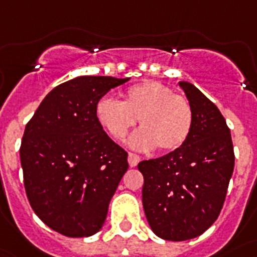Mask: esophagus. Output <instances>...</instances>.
I'll return each instance as SVG.
<instances>
[{"instance_id": "obj_1", "label": "esophagus", "mask_w": 257, "mask_h": 257, "mask_svg": "<svg viewBox=\"0 0 257 257\" xmlns=\"http://www.w3.org/2000/svg\"><path fill=\"white\" fill-rule=\"evenodd\" d=\"M140 162H141V156H138L137 154L129 153V155H128L129 166H131V167H136Z\"/></svg>"}]
</instances>
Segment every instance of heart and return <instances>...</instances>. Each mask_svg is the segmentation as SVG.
<instances>
[{
	"label": "heart",
	"mask_w": 257,
	"mask_h": 257,
	"mask_svg": "<svg viewBox=\"0 0 257 257\" xmlns=\"http://www.w3.org/2000/svg\"><path fill=\"white\" fill-rule=\"evenodd\" d=\"M99 125L117 142H124L140 121L141 131L132 140V146L160 153H171L187 141L193 128L190 102L159 81H144L133 85L122 95V102L102 98L95 107Z\"/></svg>",
	"instance_id": "1"
}]
</instances>
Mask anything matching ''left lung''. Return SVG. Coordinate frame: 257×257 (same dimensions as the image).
I'll use <instances>...</instances> for the list:
<instances>
[{"label":"left lung","instance_id":"1","mask_svg":"<svg viewBox=\"0 0 257 257\" xmlns=\"http://www.w3.org/2000/svg\"><path fill=\"white\" fill-rule=\"evenodd\" d=\"M193 108V128L180 149L142 160V203L147 221L166 240L200 235L217 220L234 171L230 129L216 104L180 81Z\"/></svg>","mask_w":257,"mask_h":257}]
</instances>
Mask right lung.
<instances>
[{"instance_id":"obj_1","label":"right lung","mask_w":257,"mask_h":257,"mask_svg":"<svg viewBox=\"0 0 257 257\" xmlns=\"http://www.w3.org/2000/svg\"><path fill=\"white\" fill-rule=\"evenodd\" d=\"M129 79L80 76L55 86L27 122L21 163L27 198L50 229L71 238L103 225L128 153L95 116L107 91Z\"/></svg>"}]
</instances>
